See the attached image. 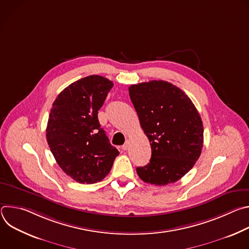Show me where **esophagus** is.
<instances>
[{"label": "esophagus", "mask_w": 249, "mask_h": 249, "mask_svg": "<svg viewBox=\"0 0 249 249\" xmlns=\"http://www.w3.org/2000/svg\"><path fill=\"white\" fill-rule=\"evenodd\" d=\"M128 149H129V142L127 141L126 143H125V144L122 146V150H123V151H127Z\"/></svg>", "instance_id": "34e87169"}]
</instances>
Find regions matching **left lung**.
Wrapping results in <instances>:
<instances>
[{
    "instance_id": "8db88e82",
    "label": "left lung",
    "mask_w": 249,
    "mask_h": 249,
    "mask_svg": "<svg viewBox=\"0 0 249 249\" xmlns=\"http://www.w3.org/2000/svg\"><path fill=\"white\" fill-rule=\"evenodd\" d=\"M129 94L152 149L150 162L137 167L140 178L160 186L179 180L203 148V123L195 105L179 88L164 81L132 85Z\"/></svg>"
}]
</instances>
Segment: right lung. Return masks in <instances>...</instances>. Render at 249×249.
I'll list each match as a JSON object with an SVG mask.
<instances>
[{"label":"right lung","instance_id":"1","mask_svg":"<svg viewBox=\"0 0 249 249\" xmlns=\"http://www.w3.org/2000/svg\"><path fill=\"white\" fill-rule=\"evenodd\" d=\"M112 87L108 79L89 76L71 84L53 102L47 143L62 170L79 183L102 180L119 155L97 117Z\"/></svg>","mask_w":249,"mask_h":249}]
</instances>
